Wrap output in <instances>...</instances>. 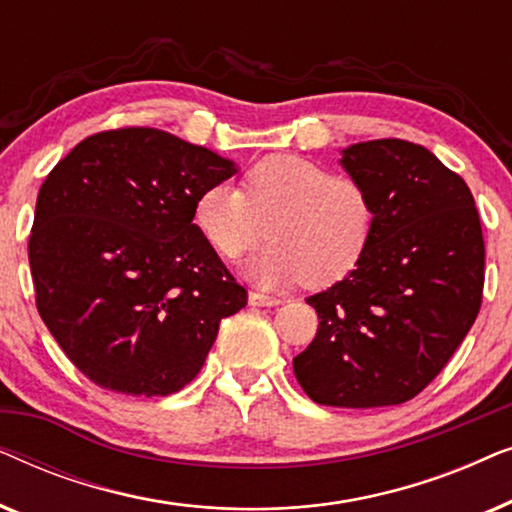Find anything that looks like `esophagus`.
Masks as SVG:
<instances>
[{"instance_id":"esophagus-1","label":"esophagus","mask_w":512,"mask_h":512,"mask_svg":"<svg viewBox=\"0 0 512 512\" xmlns=\"http://www.w3.org/2000/svg\"><path fill=\"white\" fill-rule=\"evenodd\" d=\"M249 303H251V305H261V307H275V305H282V298L268 296V293L251 291V293H249Z\"/></svg>"}]
</instances>
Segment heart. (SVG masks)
<instances>
[{
	"label": "heart",
	"instance_id": "b5f03b06",
	"mask_svg": "<svg viewBox=\"0 0 512 512\" xmlns=\"http://www.w3.org/2000/svg\"><path fill=\"white\" fill-rule=\"evenodd\" d=\"M195 226L226 258L270 247L247 272L265 286L298 282L326 286L349 275L375 230V205L361 181L333 174L300 156H270L247 172L240 188L209 186L195 200Z\"/></svg>",
	"mask_w": 512,
	"mask_h": 512
}]
</instances>
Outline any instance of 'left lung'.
<instances>
[{"label":"left lung","mask_w":512,"mask_h":512,"mask_svg":"<svg viewBox=\"0 0 512 512\" xmlns=\"http://www.w3.org/2000/svg\"><path fill=\"white\" fill-rule=\"evenodd\" d=\"M340 165L370 193L375 230L359 265L307 298L319 328L293 373L319 405H398L445 368L478 317L480 216L466 181L419 144H352Z\"/></svg>","instance_id":"1"}]
</instances>
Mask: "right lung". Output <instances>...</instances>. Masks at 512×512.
<instances>
[{
  "label": "right lung",
  "instance_id": "1",
  "mask_svg": "<svg viewBox=\"0 0 512 512\" xmlns=\"http://www.w3.org/2000/svg\"><path fill=\"white\" fill-rule=\"evenodd\" d=\"M233 160L156 128L97 132L39 188L30 235L37 310L97 387L167 396L200 373L247 289L193 223Z\"/></svg>",
  "mask_w": 512,
  "mask_h": 512
}]
</instances>
